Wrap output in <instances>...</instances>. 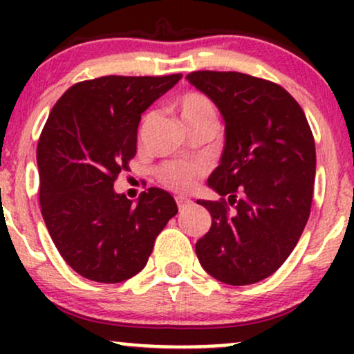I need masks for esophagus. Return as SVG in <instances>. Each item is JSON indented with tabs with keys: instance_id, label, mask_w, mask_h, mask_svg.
<instances>
[{
	"instance_id": "esophagus-1",
	"label": "esophagus",
	"mask_w": 354,
	"mask_h": 354,
	"mask_svg": "<svg viewBox=\"0 0 354 354\" xmlns=\"http://www.w3.org/2000/svg\"><path fill=\"white\" fill-rule=\"evenodd\" d=\"M176 205H178V209H185L188 208V206L191 205V200H188V198L185 196H176Z\"/></svg>"
}]
</instances>
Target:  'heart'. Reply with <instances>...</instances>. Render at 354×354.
I'll list each match as a JSON object with an SVG mask.
<instances>
[{
    "label": "heart",
    "mask_w": 354,
    "mask_h": 354,
    "mask_svg": "<svg viewBox=\"0 0 354 354\" xmlns=\"http://www.w3.org/2000/svg\"><path fill=\"white\" fill-rule=\"evenodd\" d=\"M178 111L188 126L206 120H216V106L208 96L198 91H188L178 100ZM149 120V115L143 120V124ZM206 174V166L200 161H169L158 171L163 185L176 191H191L198 185L200 178Z\"/></svg>",
    "instance_id": "1"
}]
</instances>
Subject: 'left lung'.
I'll return each instance as SVG.
<instances>
[{"label":"left lung","mask_w":354,"mask_h":354,"mask_svg":"<svg viewBox=\"0 0 354 354\" xmlns=\"http://www.w3.org/2000/svg\"><path fill=\"white\" fill-rule=\"evenodd\" d=\"M186 80L225 118V149L208 185L218 201L196 256L218 281L245 286L268 278L301 236L313 201L315 138L283 86L236 71H193Z\"/></svg>","instance_id":"obj_1"}]
</instances>
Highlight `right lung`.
<instances>
[{"instance_id":"obj_1","label":"right lung","mask_w":354,"mask_h":354,"mask_svg":"<svg viewBox=\"0 0 354 354\" xmlns=\"http://www.w3.org/2000/svg\"><path fill=\"white\" fill-rule=\"evenodd\" d=\"M181 76L80 81L48 116L36 149L41 214L59 254L83 278L121 283L140 273L178 213L163 189L143 191L133 205L113 185L136 154L141 113Z\"/></svg>"}]
</instances>
